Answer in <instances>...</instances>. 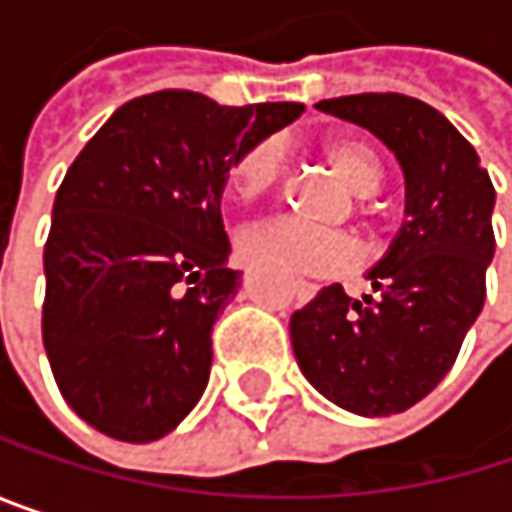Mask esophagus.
<instances>
[{
  "label": "esophagus",
  "instance_id": "obj_1",
  "mask_svg": "<svg viewBox=\"0 0 512 512\" xmlns=\"http://www.w3.org/2000/svg\"><path fill=\"white\" fill-rule=\"evenodd\" d=\"M293 293H296V296H299V299L305 302V299H311V296H314V284L296 281V284H293Z\"/></svg>",
  "mask_w": 512,
  "mask_h": 512
}]
</instances>
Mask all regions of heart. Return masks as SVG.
I'll list each match as a JSON object with an SVG mask.
<instances>
[{
	"mask_svg": "<svg viewBox=\"0 0 512 512\" xmlns=\"http://www.w3.org/2000/svg\"><path fill=\"white\" fill-rule=\"evenodd\" d=\"M326 162L341 174V180L358 192L370 195L385 180V162L379 151L358 136H335L323 145ZM287 156L275 136H263L243 145L228 168L231 186L243 201H255L275 192L284 183ZM240 252L252 263H263L287 275H341L361 260V246L350 231H326L305 225L293 216H272L252 222L240 231Z\"/></svg>",
	"mask_w": 512,
	"mask_h": 512,
	"instance_id": "b5f03b06",
	"label": "heart"
}]
</instances>
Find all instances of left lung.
<instances>
[{"label":"left lung","instance_id":"1","mask_svg":"<svg viewBox=\"0 0 512 512\" xmlns=\"http://www.w3.org/2000/svg\"><path fill=\"white\" fill-rule=\"evenodd\" d=\"M317 109L370 130L397 154L409 219L367 272L379 296L323 287L290 317L293 353L341 409L406 412L448 376L486 302L495 186L460 130L424 100L350 94Z\"/></svg>","mask_w":512,"mask_h":512}]
</instances>
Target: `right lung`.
Listing matches in <instances>:
<instances>
[{
	"label": "right lung",
	"mask_w": 512,
	"mask_h": 512,
	"mask_svg": "<svg viewBox=\"0 0 512 512\" xmlns=\"http://www.w3.org/2000/svg\"><path fill=\"white\" fill-rule=\"evenodd\" d=\"M302 103L195 91L124 103L67 168L44 246V350L67 406L121 442L171 433L207 388L210 332L240 287L222 189L234 154Z\"/></svg>",
	"instance_id": "1"
}]
</instances>
